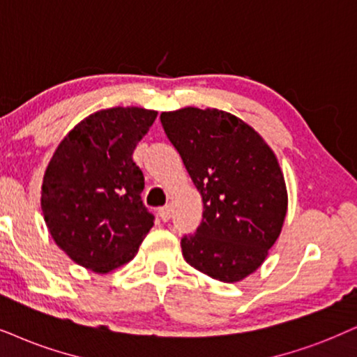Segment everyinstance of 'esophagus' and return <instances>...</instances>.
<instances>
[{
    "label": "esophagus",
    "instance_id": "obj_1",
    "mask_svg": "<svg viewBox=\"0 0 357 357\" xmlns=\"http://www.w3.org/2000/svg\"><path fill=\"white\" fill-rule=\"evenodd\" d=\"M158 212H160V218H161V220H169V218H171V207L169 206H163V207H160V209H158Z\"/></svg>",
    "mask_w": 357,
    "mask_h": 357
}]
</instances>
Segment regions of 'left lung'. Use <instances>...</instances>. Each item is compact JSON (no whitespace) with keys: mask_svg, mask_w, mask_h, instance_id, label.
I'll return each mask as SVG.
<instances>
[{"mask_svg":"<svg viewBox=\"0 0 357 357\" xmlns=\"http://www.w3.org/2000/svg\"><path fill=\"white\" fill-rule=\"evenodd\" d=\"M202 196V222L181 237L183 257L211 278L234 283L255 272L282 231L287 188L267 143L237 116L181 108L160 116Z\"/></svg>","mask_w":357,"mask_h":357,"instance_id":"1","label":"left lung"}]
</instances>
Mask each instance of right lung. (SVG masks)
<instances>
[{"label": "right lung", "mask_w": 357, "mask_h": 357, "mask_svg": "<svg viewBox=\"0 0 357 357\" xmlns=\"http://www.w3.org/2000/svg\"><path fill=\"white\" fill-rule=\"evenodd\" d=\"M158 115L116 107L80 121L54 153L40 207L59 247L85 268L107 273L126 264L153 227L142 201L145 178L133 150Z\"/></svg>", "instance_id": "1"}]
</instances>
